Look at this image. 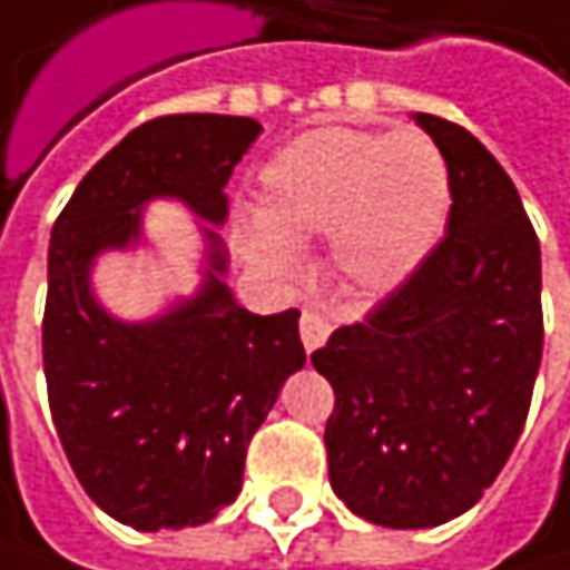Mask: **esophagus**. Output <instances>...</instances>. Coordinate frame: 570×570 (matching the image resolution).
<instances>
[{
	"mask_svg": "<svg viewBox=\"0 0 570 570\" xmlns=\"http://www.w3.org/2000/svg\"><path fill=\"white\" fill-rule=\"evenodd\" d=\"M330 320L320 313V309H303L299 313V338H303V345H306V352H313V348H320L326 338H330Z\"/></svg>",
	"mask_w": 570,
	"mask_h": 570,
	"instance_id": "esophagus-1",
	"label": "esophagus"
}]
</instances>
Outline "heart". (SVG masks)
Masks as SVG:
<instances>
[{
	"instance_id": "obj_1",
	"label": "heart",
	"mask_w": 570,
	"mask_h": 570,
	"mask_svg": "<svg viewBox=\"0 0 570 570\" xmlns=\"http://www.w3.org/2000/svg\"><path fill=\"white\" fill-rule=\"evenodd\" d=\"M450 169L421 130L326 127L296 136L257 176V218L237 237L250 257L289 274L296 240L330 232L348 284H401L440 240L450 215Z\"/></svg>"
}]
</instances>
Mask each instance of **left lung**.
Masks as SVG:
<instances>
[{"mask_svg":"<svg viewBox=\"0 0 570 570\" xmlns=\"http://www.w3.org/2000/svg\"><path fill=\"white\" fill-rule=\"evenodd\" d=\"M453 205L434 250L309 358L336 391L330 483L362 519L431 529L490 490L542 365V250L505 169L470 130L414 117Z\"/></svg>","mask_w":570,"mask_h":570,"instance_id":"obj_1","label":"left lung"}]
</instances>
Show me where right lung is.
<instances>
[{"label": "right lung", "mask_w": 570, "mask_h": 570, "mask_svg": "<svg viewBox=\"0 0 570 570\" xmlns=\"http://www.w3.org/2000/svg\"><path fill=\"white\" fill-rule=\"evenodd\" d=\"M261 124L222 114L156 117L114 146L51 228L41 358L48 404L83 492L139 532L215 519L237 499L254 431L303 368L299 309L234 303L212 237L205 289L159 323L124 326L90 296L97 250L139 234V205L176 195L222 225L225 185Z\"/></svg>", "instance_id": "obj_1"}]
</instances>
